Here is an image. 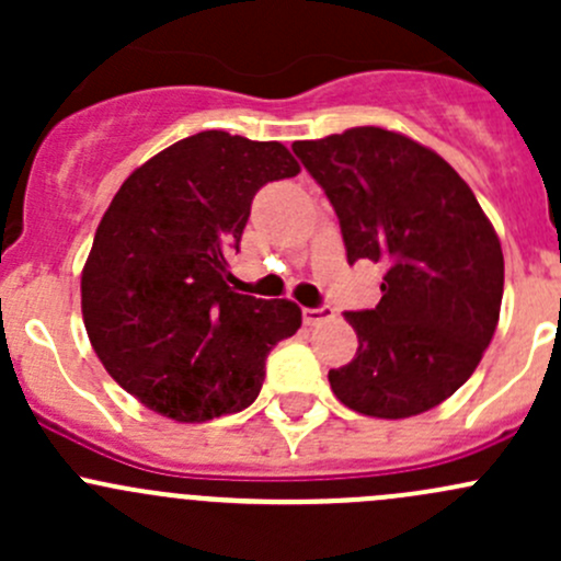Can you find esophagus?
Listing matches in <instances>:
<instances>
[{
	"label": "esophagus",
	"mask_w": 561,
	"mask_h": 561,
	"mask_svg": "<svg viewBox=\"0 0 561 561\" xmlns=\"http://www.w3.org/2000/svg\"><path fill=\"white\" fill-rule=\"evenodd\" d=\"M331 317H333L331 307H317V309L307 307L304 309V322H307V325H320V322L331 320Z\"/></svg>",
	"instance_id": "esophagus-1"
}]
</instances>
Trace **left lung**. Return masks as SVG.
I'll list each match as a JSON object with an SVG mask.
<instances>
[{"mask_svg":"<svg viewBox=\"0 0 561 561\" xmlns=\"http://www.w3.org/2000/svg\"><path fill=\"white\" fill-rule=\"evenodd\" d=\"M293 151L325 190L347 263H386L375 309L344 312L358 353L328 371L336 399L371 417L443 404L472 377L500 322L505 257L478 197L437 151L353 127Z\"/></svg>","mask_w":561,"mask_h":561,"instance_id":"obj_1","label":"left lung"}]
</instances>
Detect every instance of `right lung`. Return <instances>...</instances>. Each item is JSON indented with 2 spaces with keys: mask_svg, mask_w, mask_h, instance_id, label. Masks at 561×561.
I'll list each match as a JSON object with an SVG mask.
<instances>
[{
  "mask_svg": "<svg viewBox=\"0 0 561 561\" xmlns=\"http://www.w3.org/2000/svg\"><path fill=\"white\" fill-rule=\"evenodd\" d=\"M301 168L276 140L206 129L129 173L100 219L81 274L89 342L107 375L179 423L247 410L276 342L301 328L287 298L228 285L249 208Z\"/></svg>",
  "mask_w": 561,
  "mask_h": 561,
  "instance_id": "right-lung-1",
  "label": "right lung"
}]
</instances>
